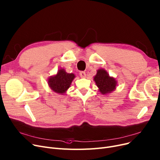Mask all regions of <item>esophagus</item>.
Wrapping results in <instances>:
<instances>
[{"label":"esophagus","instance_id":"1","mask_svg":"<svg viewBox=\"0 0 160 160\" xmlns=\"http://www.w3.org/2000/svg\"><path fill=\"white\" fill-rule=\"evenodd\" d=\"M80 76L81 78H86V74L84 71H81L80 72Z\"/></svg>","mask_w":160,"mask_h":160}]
</instances>
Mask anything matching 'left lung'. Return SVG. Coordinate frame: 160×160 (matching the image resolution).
<instances>
[{
    "instance_id": "1",
    "label": "left lung",
    "mask_w": 160,
    "mask_h": 160,
    "mask_svg": "<svg viewBox=\"0 0 160 160\" xmlns=\"http://www.w3.org/2000/svg\"><path fill=\"white\" fill-rule=\"evenodd\" d=\"M94 81L102 95L110 93L116 89L117 80L113 77H110L108 72L103 69L97 71L94 77Z\"/></svg>"
}]
</instances>
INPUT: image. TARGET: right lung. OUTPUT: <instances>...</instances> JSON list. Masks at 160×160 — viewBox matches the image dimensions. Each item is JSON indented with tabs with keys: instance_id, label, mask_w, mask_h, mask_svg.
Returning <instances> with one entry per match:
<instances>
[{
	"instance_id": "right-lung-1",
	"label": "right lung",
	"mask_w": 160,
	"mask_h": 160,
	"mask_svg": "<svg viewBox=\"0 0 160 160\" xmlns=\"http://www.w3.org/2000/svg\"><path fill=\"white\" fill-rule=\"evenodd\" d=\"M74 78V74L67 73L64 69H60L56 75L52 76L48 79V84L55 93L64 95Z\"/></svg>"
}]
</instances>
